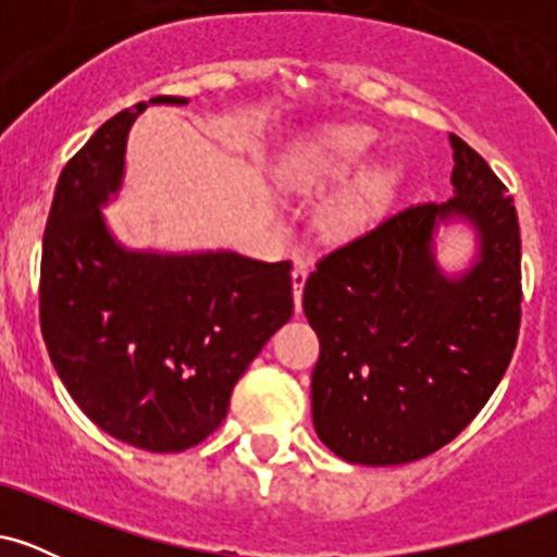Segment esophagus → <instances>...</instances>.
<instances>
[{
	"mask_svg": "<svg viewBox=\"0 0 557 557\" xmlns=\"http://www.w3.org/2000/svg\"><path fill=\"white\" fill-rule=\"evenodd\" d=\"M306 277H309V264H306V261H296V267H293V298H296V314L300 311V296H304Z\"/></svg>",
	"mask_w": 557,
	"mask_h": 557,
	"instance_id": "obj_1",
	"label": "esophagus"
}]
</instances>
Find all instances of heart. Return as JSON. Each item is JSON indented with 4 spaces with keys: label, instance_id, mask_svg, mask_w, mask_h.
I'll return each mask as SVG.
<instances>
[{
    "label": "heart",
    "instance_id": "1",
    "mask_svg": "<svg viewBox=\"0 0 557 557\" xmlns=\"http://www.w3.org/2000/svg\"><path fill=\"white\" fill-rule=\"evenodd\" d=\"M374 133L369 127H330L285 162V177L296 185H314L348 175L369 154ZM389 194V177L385 172L363 177L359 185L332 198L324 209V227L335 238H350L361 233L374 220Z\"/></svg>",
    "mask_w": 557,
    "mask_h": 557
}]
</instances>
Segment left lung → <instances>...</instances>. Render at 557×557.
<instances>
[{
  "label": "left lung",
  "instance_id": "obj_1",
  "mask_svg": "<svg viewBox=\"0 0 557 557\" xmlns=\"http://www.w3.org/2000/svg\"><path fill=\"white\" fill-rule=\"evenodd\" d=\"M447 203H411L317 261L304 311L319 337L314 430L348 463L398 466L456 440L513 359L521 327V233L513 198L450 136ZM466 215L478 264L458 281L431 257L437 219Z\"/></svg>",
  "mask_w": 557,
  "mask_h": 557
}]
</instances>
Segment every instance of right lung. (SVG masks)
<instances>
[{
	"instance_id": "1",
	"label": "right lung",
	"mask_w": 557,
	"mask_h": 557,
	"mask_svg": "<svg viewBox=\"0 0 557 557\" xmlns=\"http://www.w3.org/2000/svg\"><path fill=\"white\" fill-rule=\"evenodd\" d=\"M154 96L149 104H185ZM136 112L107 120L62 170L41 248L38 317L62 385L99 430L151 453L188 450L293 314L290 261L233 251H125L99 207L120 188Z\"/></svg>"
}]
</instances>
